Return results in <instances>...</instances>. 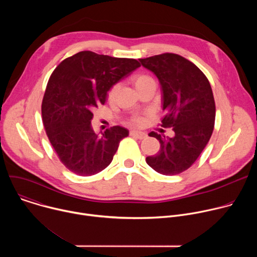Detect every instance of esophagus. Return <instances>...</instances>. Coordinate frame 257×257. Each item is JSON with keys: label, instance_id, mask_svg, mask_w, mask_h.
I'll return each mask as SVG.
<instances>
[{"label": "esophagus", "instance_id": "1", "mask_svg": "<svg viewBox=\"0 0 257 257\" xmlns=\"http://www.w3.org/2000/svg\"><path fill=\"white\" fill-rule=\"evenodd\" d=\"M130 135L133 136V137H135V138H137V139H144V138L148 137V135H146L145 133H143V132H138V131H131V132H130Z\"/></svg>", "mask_w": 257, "mask_h": 257}]
</instances>
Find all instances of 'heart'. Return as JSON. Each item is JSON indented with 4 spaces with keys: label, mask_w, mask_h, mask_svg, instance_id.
I'll return each instance as SVG.
<instances>
[{
    "label": "heart",
    "mask_w": 257,
    "mask_h": 257,
    "mask_svg": "<svg viewBox=\"0 0 257 257\" xmlns=\"http://www.w3.org/2000/svg\"><path fill=\"white\" fill-rule=\"evenodd\" d=\"M130 83L133 85L135 90L138 92L140 89H142L146 85H149L150 83H155V80L153 79L152 76H150L148 74H144V73H136V74H134L130 77ZM117 91H118L117 85L113 86L111 89H109L108 94H107V98L109 101L114 100V98L117 94ZM132 123L136 126H141L144 123V119L141 117H136V118L132 119Z\"/></svg>",
    "instance_id": "heart-1"
}]
</instances>
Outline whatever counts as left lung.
<instances>
[{"instance_id":"1","label":"left lung","mask_w":257,"mask_h":257,"mask_svg":"<svg viewBox=\"0 0 257 257\" xmlns=\"http://www.w3.org/2000/svg\"><path fill=\"white\" fill-rule=\"evenodd\" d=\"M139 61L155 73L162 86L165 116L161 126L173 127L175 132L172 138L151 132L161 149L146 163L162 175H178L194 164L212 134L215 103L209 81L196 65L177 54Z\"/></svg>"}]
</instances>
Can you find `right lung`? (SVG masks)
Masks as SVG:
<instances>
[{"instance_id": "add662e5", "label": "right lung", "mask_w": 257, "mask_h": 257, "mask_svg": "<svg viewBox=\"0 0 257 257\" xmlns=\"http://www.w3.org/2000/svg\"><path fill=\"white\" fill-rule=\"evenodd\" d=\"M138 67L135 59L83 51L54 70L43 98V122L56 154L69 171L86 177L111 164L129 131L114 126L96 135L91 127L93 112L104 104L113 85Z\"/></svg>"}]
</instances>
